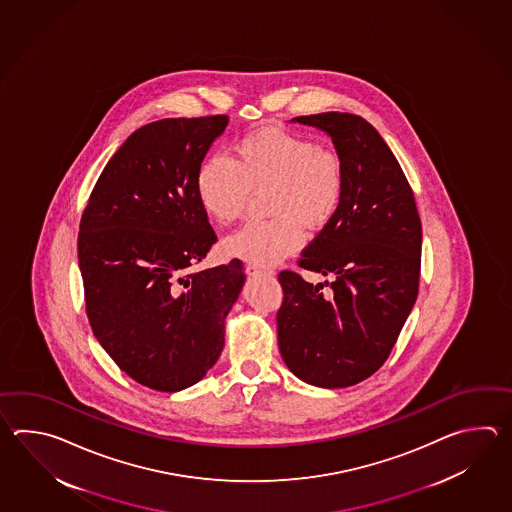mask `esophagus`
Here are the masks:
<instances>
[{"mask_svg":"<svg viewBox=\"0 0 512 512\" xmlns=\"http://www.w3.org/2000/svg\"><path fill=\"white\" fill-rule=\"evenodd\" d=\"M245 271H247L249 276H258V274H272V271H269V269H261V267H258V265H247V267H245Z\"/></svg>","mask_w":512,"mask_h":512,"instance_id":"1","label":"esophagus"}]
</instances>
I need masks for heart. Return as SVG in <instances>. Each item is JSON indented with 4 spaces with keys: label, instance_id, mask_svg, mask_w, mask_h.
<instances>
[{
    "label": "heart",
    "instance_id": "heart-1",
    "mask_svg": "<svg viewBox=\"0 0 512 512\" xmlns=\"http://www.w3.org/2000/svg\"><path fill=\"white\" fill-rule=\"evenodd\" d=\"M265 194L267 214L225 241L229 254L272 265L304 245V227L324 229L337 216L346 192L340 155L304 135L261 128L234 144L232 161L210 155L199 164L196 196L208 218L230 225L243 216L252 194Z\"/></svg>",
    "mask_w": 512,
    "mask_h": 512
}]
</instances>
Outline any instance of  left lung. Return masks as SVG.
I'll list each match as a JSON object with an SVG mask.
<instances>
[{
  "mask_svg": "<svg viewBox=\"0 0 512 512\" xmlns=\"http://www.w3.org/2000/svg\"><path fill=\"white\" fill-rule=\"evenodd\" d=\"M293 122L331 137L346 170V192L337 216L298 261L327 280L278 274V346L298 379L348 388L381 368L414 307L421 219L403 168L368 120L327 111Z\"/></svg>",
  "mask_w": 512,
  "mask_h": 512,
  "instance_id": "1",
  "label": "left lung"
}]
</instances>
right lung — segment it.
Segmentation results:
<instances>
[{
    "instance_id": "1",
    "label": "right lung",
    "mask_w": 512,
    "mask_h": 512,
    "mask_svg": "<svg viewBox=\"0 0 512 512\" xmlns=\"http://www.w3.org/2000/svg\"><path fill=\"white\" fill-rule=\"evenodd\" d=\"M227 124L212 115L133 131L80 221L91 329L120 370L157 392H181L218 362L245 283L240 260L192 272L218 241L197 201V168Z\"/></svg>"
}]
</instances>
